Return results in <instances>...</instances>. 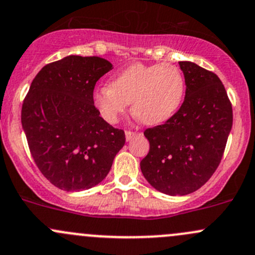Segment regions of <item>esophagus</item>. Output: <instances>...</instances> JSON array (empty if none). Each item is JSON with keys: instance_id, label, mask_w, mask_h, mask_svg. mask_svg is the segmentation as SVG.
<instances>
[{"instance_id": "34e87169", "label": "esophagus", "mask_w": 255, "mask_h": 255, "mask_svg": "<svg viewBox=\"0 0 255 255\" xmlns=\"http://www.w3.org/2000/svg\"><path fill=\"white\" fill-rule=\"evenodd\" d=\"M136 135H137V132H133V131H130V130L125 131V137H127V141L132 140Z\"/></svg>"}]
</instances>
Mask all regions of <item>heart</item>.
<instances>
[{"instance_id":"1","label":"heart","mask_w":255,"mask_h":255,"mask_svg":"<svg viewBox=\"0 0 255 255\" xmlns=\"http://www.w3.org/2000/svg\"><path fill=\"white\" fill-rule=\"evenodd\" d=\"M185 93L182 71L170 64H136L97 88L94 106L104 120L114 124L132 102V113L146 125H159L175 114Z\"/></svg>"}]
</instances>
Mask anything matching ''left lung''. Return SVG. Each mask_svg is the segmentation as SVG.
Listing matches in <instances>:
<instances>
[{
  "label": "left lung",
  "mask_w": 255,
  "mask_h": 255,
  "mask_svg": "<svg viewBox=\"0 0 255 255\" xmlns=\"http://www.w3.org/2000/svg\"><path fill=\"white\" fill-rule=\"evenodd\" d=\"M185 98L164 124L148 128L149 151L141 161L143 177L168 195H186L211 178L232 128V104L221 80L190 61H180Z\"/></svg>",
  "instance_id": "left-lung-1"
}]
</instances>
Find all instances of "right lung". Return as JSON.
<instances>
[{"label": "right lung", "mask_w": 255, "mask_h": 255, "mask_svg": "<svg viewBox=\"0 0 255 255\" xmlns=\"http://www.w3.org/2000/svg\"><path fill=\"white\" fill-rule=\"evenodd\" d=\"M113 65L98 56H70L45 65L22 106V127L31 157L51 184L80 191L102 182L125 145L94 107L97 81Z\"/></svg>", "instance_id": "obj_1"}]
</instances>
